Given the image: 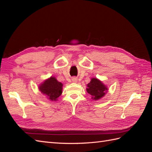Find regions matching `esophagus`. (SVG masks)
<instances>
[{
    "instance_id": "esophagus-1",
    "label": "esophagus",
    "mask_w": 152,
    "mask_h": 152,
    "mask_svg": "<svg viewBox=\"0 0 152 152\" xmlns=\"http://www.w3.org/2000/svg\"><path fill=\"white\" fill-rule=\"evenodd\" d=\"M77 80H78V79H77L76 77H72V81L73 82H74V83H76V82H77Z\"/></svg>"
}]
</instances>
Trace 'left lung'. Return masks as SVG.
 Returning <instances> with one entry per match:
<instances>
[{
  "label": "left lung",
  "mask_w": 152,
  "mask_h": 152,
  "mask_svg": "<svg viewBox=\"0 0 152 152\" xmlns=\"http://www.w3.org/2000/svg\"><path fill=\"white\" fill-rule=\"evenodd\" d=\"M108 90L107 86L97 78H91L89 83L87 84L86 91L91 96V99L94 101L103 98Z\"/></svg>",
  "instance_id": "left-lung-1"
}]
</instances>
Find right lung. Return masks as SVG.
Instances as JSON below:
<instances>
[{
  "instance_id": "1",
  "label": "right lung",
  "mask_w": 152,
  "mask_h": 152,
  "mask_svg": "<svg viewBox=\"0 0 152 152\" xmlns=\"http://www.w3.org/2000/svg\"><path fill=\"white\" fill-rule=\"evenodd\" d=\"M63 86V84L58 81L56 77L51 76L40 84L39 89L48 99L56 102L62 94Z\"/></svg>"
}]
</instances>
